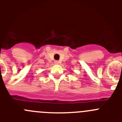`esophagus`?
I'll list each match as a JSON object with an SVG mask.
<instances>
[{"label":"esophagus","mask_w":122,"mask_h":122,"mask_svg":"<svg viewBox=\"0 0 122 122\" xmlns=\"http://www.w3.org/2000/svg\"><path fill=\"white\" fill-rule=\"evenodd\" d=\"M54 63H56V64H59V61H58V60H55Z\"/></svg>","instance_id":"obj_1"}]
</instances>
